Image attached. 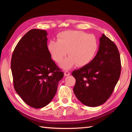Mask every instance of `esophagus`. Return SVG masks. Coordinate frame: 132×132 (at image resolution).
<instances>
[{
    "instance_id": "esophagus-1",
    "label": "esophagus",
    "mask_w": 132,
    "mask_h": 132,
    "mask_svg": "<svg viewBox=\"0 0 132 132\" xmlns=\"http://www.w3.org/2000/svg\"><path fill=\"white\" fill-rule=\"evenodd\" d=\"M70 72H69V71H64V76H69V75H70Z\"/></svg>"
}]
</instances>
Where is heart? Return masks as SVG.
<instances>
[{
    "label": "heart",
    "mask_w": 132,
    "mask_h": 132,
    "mask_svg": "<svg viewBox=\"0 0 132 132\" xmlns=\"http://www.w3.org/2000/svg\"><path fill=\"white\" fill-rule=\"evenodd\" d=\"M58 41H50L47 49L52 57L60 63L67 55L69 56L61 63L63 69H69L74 64L82 67L89 63L95 57L97 49V40L92 35L82 31L67 30L59 33Z\"/></svg>",
    "instance_id": "b5f03b06"
}]
</instances>
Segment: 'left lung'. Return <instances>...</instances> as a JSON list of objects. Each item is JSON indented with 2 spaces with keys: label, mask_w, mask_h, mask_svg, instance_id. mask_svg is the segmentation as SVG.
<instances>
[{
  "label": "left lung",
  "mask_w": 132,
  "mask_h": 132,
  "mask_svg": "<svg viewBox=\"0 0 132 132\" xmlns=\"http://www.w3.org/2000/svg\"><path fill=\"white\" fill-rule=\"evenodd\" d=\"M120 53L113 41L103 34L99 50L90 62L74 70L76 79L73 91L83 104L97 106L111 96L121 74Z\"/></svg>",
  "instance_id": "left-lung-1"
}]
</instances>
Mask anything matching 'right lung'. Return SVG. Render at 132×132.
Returning <instances> with one entry per match:
<instances>
[{
    "mask_svg": "<svg viewBox=\"0 0 132 132\" xmlns=\"http://www.w3.org/2000/svg\"><path fill=\"white\" fill-rule=\"evenodd\" d=\"M45 30H30L19 41L11 59L13 86L27 104L41 108L51 102L63 77L51 58Z\"/></svg>",
    "mask_w": 132,
    "mask_h": 132,
    "instance_id": "add662e5",
    "label": "right lung"
}]
</instances>
